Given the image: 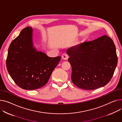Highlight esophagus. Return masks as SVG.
I'll list each match as a JSON object with an SVG mask.
<instances>
[{
    "label": "esophagus",
    "instance_id": "esophagus-1",
    "mask_svg": "<svg viewBox=\"0 0 122 122\" xmlns=\"http://www.w3.org/2000/svg\"><path fill=\"white\" fill-rule=\"evenodd\" d=\"M62 58L64 60H67L69 58V56L66 53H64L62 55Z\"/></svg>",
    "mask_w": 122,
    "mask_h": 122
}]
</instances>
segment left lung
I'll return each mask as SVG.
<instances>
[{"label": "left lung", "mask_w": 122, "mask_h": 122, "mask_svg": "<svg viewBox=\"0 0 122 122\" xmlns=\"http://www.w3.org/2000/svg\"><path fill=\"white\" fill-rule=\"evenodd\" d=\"M66 51L71 66V80L76 86L90 90L110 81L118 62L116 47L110 38L104 35Z\"/></svg>", "instance_id": "left-lung-1"}]
</instances>
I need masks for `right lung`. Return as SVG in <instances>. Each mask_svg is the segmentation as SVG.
<instances>
[{
  "mask_svg": "<svg viewBox=\"0 0 122 122\" xmlns=\"http://www.w3.org/2000/svg\"><path fill=\"white\" fill-rule=\"evenodd\" d=\"M61 56L50 57L34 46L33 28L28 26L11 43L6 67L11 78L20 88L33 90L46 84Z\"/></svg>",
  "mask_w": 122,
  "mask_h": 122,
  "instance_id": "right-lung-1",
  "label": "right lung"
}]
</instances>
